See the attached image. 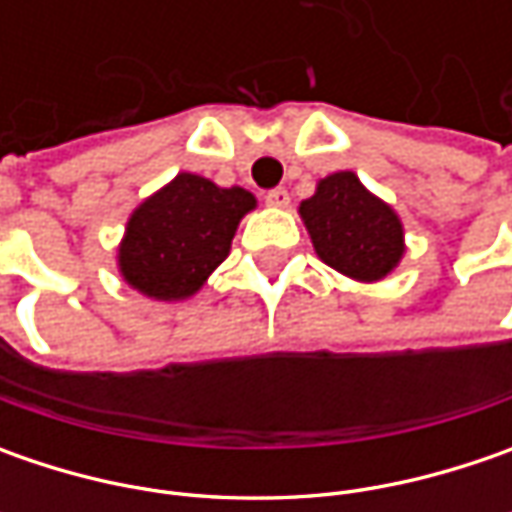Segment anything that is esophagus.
Masks as SVG:
<instances>
[{"mask_svg": "<svg viewBox=\"0 0 512 512\" xmlns=\"http://www.w3.org/2000/svg\"><path fill=\"white\" fill-rule=\"evenodd\" d=\"M265 202L270 207H287L290 205V193H287L285 187H273V190L265 193Z\"/></svg>", "mask_w": 512, "mask_h": 512, "instance_id": "obj_1", "label": "esophagus"}]
</instances>
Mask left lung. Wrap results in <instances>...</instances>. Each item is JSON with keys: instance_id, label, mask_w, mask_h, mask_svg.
Masks as SVG:
<instances>
[{"instance_id": "8db88e82", "label": "left lung", "mask_w": 512, "mask_h": 512, "mask_svg": "<svg viewBox=\"0 0 512 512\" xmlns=\"http://www.w3.org/2000/svg\"><path fill=\"white\" fill-rule=\"evenodd\" d=\"M316 253L344 276L376 282L402 259V222L344 170L319 182L299 207Z\"/></svg>"}]
</instances>
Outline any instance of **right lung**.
<instances>
[{"mask_svg":"<svg viewBox=\"0 0 512 512\" xmlns=\"http://www.w3.org/2000/svg\"><path fill=\"white\" fill-rule=\"evenodd\" d=\"M256 199L242 187L179 173L130 216L119 247L125 282L153 299H185L225 262L239 219Z\"/></svg>","mask_w":512,"mask_h":512,"instance_id":"1","label":"right lung"}]
</instances>
